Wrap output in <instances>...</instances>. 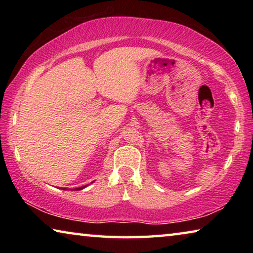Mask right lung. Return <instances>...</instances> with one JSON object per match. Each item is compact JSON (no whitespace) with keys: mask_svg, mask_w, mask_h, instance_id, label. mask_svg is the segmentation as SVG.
Returning <instances> with one entry per match:
<instances>
[{"mask_svg":"<svg viewBox=\"0 0 253 253\" xmlns=\"http://www.w3.org/2000/svg\"><path fill=\"white\" fill-rule=\"evenodd\" d=\"M84 187H87V185H84V186H80V187H76V188H71V190H75V191H79V190H84ZM62 190H67V188H62ZM68 190H69V188H68Z\"/></svg>","mask_w":253,"mask_h":253,"instance_id":"1","label":"right lung"}]
</instances>
